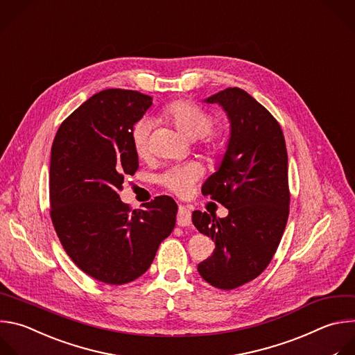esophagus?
<instances>
[{
    "mask_svg": "<svg viewBox=\"0 0 355 355\" xmlns=\"http://www.w3.org/2000/svg\"><path fill=\"white\" fill-rule=\"evenodd\" d=\"M191 224V212L189 208L180 205L178 211V225L179 227H189Z\"/></svg>",
    "mask_w": 355,
    "mask_h": 355,
    "instance_id": "34e87169",
    "label": "esophagus"
}]
</instances>
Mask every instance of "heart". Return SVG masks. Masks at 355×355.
Listing matches in <instances>:
<instances>
[{"label": "heart", "instance_id": "heart-1", "mask_svg": "<svg viewBox=\"0 0 355 355\" xmlns=\"http://www.w3.org/2000/svg\"><path fill=\"white\" fill-rule=\"evenodd\" d=\"M166 116L175 124V127L187 138L198 139L211 132L216 125V117L201 106L180 101L172 103L166 109ZM154 123L150 119H141L132 128V144L138 157H146L150 150V135ZM205 148L214 155H220L225 151V139L220 135H209L205 141ZM202 176V166L198 162H186L176 165L165 171L159 182L169 191L178 196H187L194 183Z\"/></svg>", "mask_w": 355, "mask_h": 355}]
</instances>
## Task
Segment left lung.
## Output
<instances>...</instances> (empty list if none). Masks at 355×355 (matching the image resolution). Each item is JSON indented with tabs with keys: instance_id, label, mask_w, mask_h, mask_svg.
I'll return each mask as SVG.
<instances>
[{
	"instance_id": "obj_1",
	"label": "left lung",
	"mask_w": 355,
	"mask_h": 355,
	"mask_svg": "<svg viewBox=\"0 0 355 355\" xmlns=\"http://www.w3.org/2000/svg\"><path fill=\"white\" fill-rule=\"evenodd\" d=\"M218 103L231 123L223 162L201 193L228 208L225 218L194 211V227L216 243L212 256L197 266L220 290L254 279L271 261L290 214L288 155L278 121L241 88L207 98Z\"/></svg>"
}]
</instances>
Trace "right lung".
<instances>
[{"mask_svg": "<svg viewBox=\"0 0 355 355\" xmlns=\"http://www.w3.org/2000/svg\"><path fill=\"white\" fill-rule=\"evenodd\" d=\"M153 105L137 91L106 89L60 125L50 159V217L57 236L84 272L121 286L143 275L176 224L178 204L159 196L131 209L120 200L138 169L134 124Z\"/></svg>", "mask_w": 355, "mask_h": 355, "instance_id": "obj_1", "label": "right lung"}]
</instances>
